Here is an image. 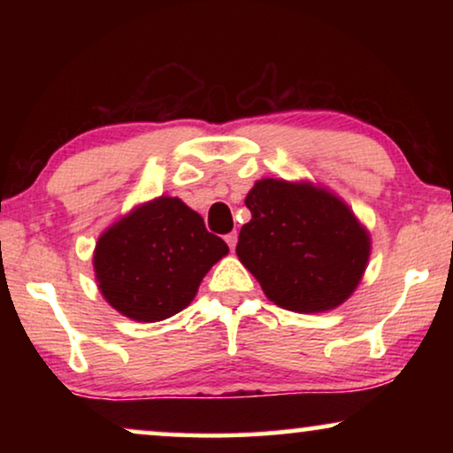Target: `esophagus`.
<instances>
[{
	"mask_svg": "<svg viewBox=\"0 0 453 453\" xmlns=\"http://www.w3.org/2000/svg\"><path fill=\"white\" fill-rule=\"evenodd\" d=\"M237 237H239V234L237 233H228V234H225V241H226V245L228 247H231V251L234 250V245H237Z\"/></svg>",
	"mask_w": 453,
	"mask_h": 453,
	"instance_id": "obj_1",
	"label": "esophagus"
}]
</instances>
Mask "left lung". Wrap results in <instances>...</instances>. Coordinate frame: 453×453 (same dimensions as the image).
Returning <instances> with one entry per match:
<instances>
[{
	"label": "left lung",
	"instance_id": "obj_1",
	"mask_svg": "<svg viewBox=\"0 0 453 453\" xmlns=\"http://www.w3.org/2000/svg\"><path fill=\"white\" fill-rule=\"evenodd\" d=\"M237 256L278 307L318 313L349 299L369 259V234L344 202L307 183L262 179L245 197Z\"/></svg>",
	"mask_w": 453,
	"mask_h": 453
}]
</instances>
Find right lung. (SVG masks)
I'll list each match as a JSON object with an SVG mask.
<instances>
[{"mask_svg": "<svg viewBox=\"0 0 453 453\" xmlns=\"http://www.w3.org/2000/svg\"><path fill=\"white\" fill-rule=\"evenodd\" d=\"M226 253L200 214L163 196L103 233L95 272L111 307L135 321H160L194 301L202 278Z\"/></svg>", "mask_w": 453, "mask_h": 453, "instance_id": "obj_1", "label": "right lung"}]
</instances>
